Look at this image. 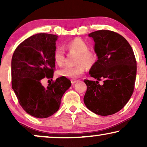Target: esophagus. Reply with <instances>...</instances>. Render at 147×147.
<instances>
[{
    "instance_id": "1",
    "label": "esophagus",
    "mask_w": 147,
    "mask_h": 147,
    "mask_svg": "<svg viewBox=\"0 0 147 147\" xmlns=\"http://www.w3.org/2000/svg\"><path fill=\"white\" fill-rule=\"evenodd\" d=\"M78 82V80H75V79H71V82L72 84H74L76 83V82Z\"/></svg>"
}]
</instances>
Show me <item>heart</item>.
I'll use <instances>...</instances> for the list:
<instances>
[{
    "instance_id": "heart-1",
    "label": "heart",
    "mask_w": 147,
    "mask_h": 147,
    "mask_svg": "<svg viewBox=\"0 0 147 147\" xmlns=\"http://www.w3.org/2000/svg\"><path fill=\"white\" fill-rule=\"evenodd\" d=\"M65 47L70 52L77 53L76 65L65 66L57 71V75L67 78H76L84 73L86 67L90 68L96 63V55L90 51V46L81 38H75L65 44ZM53 59L56 65L61 66L65 61V51L60 47H57L53 53Z\"/></svg>"
}]
</instances>
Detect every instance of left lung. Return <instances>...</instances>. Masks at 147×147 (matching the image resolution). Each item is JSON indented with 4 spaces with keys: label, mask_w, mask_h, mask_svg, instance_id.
Here are the masks:
<instances>
[{
    "label": "left lung",
    "mask_w": 147,
    "mask_h": 147,
    "mask_svg": "<svg viewBox=\"0 0 147 147\" xmlns=\"http://www.w3.org/2000/svg\"><path fill=\"white\" fill-rule=\"evenodd\" d=\"M95 42L94 51L98 59L90 70L98 81L84 80L87 90L84 102L88 109L100 116L112 115L127 104L134 89L136 61L133 50L126 39L109 30L89 34Z\"/></svg>",
    "instance_id": "obj_1"
}]
</instances>
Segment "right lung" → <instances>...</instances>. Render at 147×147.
I'll use <instances>...</instances> for the list:
<instances>
[{
  "instance_id": "right-lung-1",
  "label": "right lung",
  "mask_w": 147,
  "mask_h": 147,
  "mask_svg": "<svg viewBox=\"0 0 147 147\" xmlns=\"http://www.w3.org/2000/svg\"><path fill=\"white\" fill-rule=\"evenodd\" d=\"M57 39V36L51 34L32 35L18 45L12 57V88L23 110L35 118H48L55 113L71 85L65 77L58 78L46 88L41 84L43 78L53 77Z\"/></svg>"
}]
</instances>
